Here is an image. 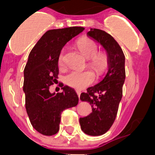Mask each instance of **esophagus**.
Returning a JSON list of instances; mask_svg holds the SVG:
<instances>
[{
    "instance_id": "1",
    "label": "esophagus",
    "mask_w": 155,
    "mask_h": 155,
    "mask_svg": "<svg viewBox=\"0 0 155 155\" xmlns=\"http://www.w3.org/2000/svg\"><path fill=\"white\" fill-rule=\"evenodd\" d=\"M76 93H77L78 97H79V98H80V91H79V90H76Z\"/></svg>"
}]
</instances>
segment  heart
Wrapping results in <instances>:
<instances>
[{"mask_svg": "<svg viewBox=\"0 0 155 155\" xmlns=\"http://www.w3.org/2000/svg\"><path fill=\"white\" fill-rule=\"evenodd\" d=\"M78 47L87 59H89L90 68L98 74L105 70L108 65V59L104 54H97L98 47L94 41L91 39H82L78 42ZM65 49L61 51L58 56V64L62 66L64 60ZM95 80V75L91 71H71L66 75L64 82L75 89H82L92 84Z\"/></svg>", "mask_w": 155, "mask_h": 155, "instance_id": "1", "label": "heart"}]
</instances>
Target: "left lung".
Wrapping results in <instances>:
<instances>
[{
  "instance_id": "obj_1",
  "label": "left lung",
  "mask_w": 155,
  "mask_h": 155,
  "mask_svg": "<svg viewBox=\"0 0 155 155\" xmlns=\"http://www.w3.org/2000/svg\"><path fill=\"white\" fill-rule=\"evenodd\" d=\"M87 35L103 47L108 59L104 77L80 95V100L88 102L92 108L89 115L80 118L81 130L87 135L99 136L110 129L117 113L125 79V55L116 40L105 31L91 29Z\"/></svg>"
}]
</instances>
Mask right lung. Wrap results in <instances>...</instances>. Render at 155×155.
<instances>
[{"mask_svg":"<svg viewBox=\"0 0 155 155\" xmlns=\"http://www.w3.org/2000/svg\"><path fill=\"white\" fill-rule=\"evenodd\" d=\"M84 30L73 27L48 30L31 50L24 69L23 92L25 109L34 129L43 135L55 134L59 130L61 113L79 101L74 88L62 84L63 92L49 91L58 78V56L63 47Z\"/></svg>","mask_w":155,"mask_h":155,"instance_id":"obj_1","label":"right lung"}]
</instances>
